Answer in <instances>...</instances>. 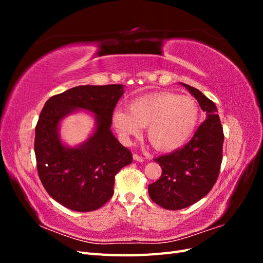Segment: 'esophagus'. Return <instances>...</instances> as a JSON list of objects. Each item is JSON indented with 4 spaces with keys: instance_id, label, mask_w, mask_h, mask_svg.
Here are the masks:
<instances>
[{
    "instance_id": "1",
    "label": "esophagus",
    "mask_w": 263,
    "mask_h": 263,
    "mask_svg": "<svg viewBox=\"0 0 263 263\" xmlns=\"http://www.w3.org/2000/svg\"><path fill=\"white\" fill-rule=\"evenodd\" d=\"M133 158H134V160H136V161H138V162H142V161H144V158H142L141 156H139L138 154H134Z\"/></svg>"
}]
</instances>
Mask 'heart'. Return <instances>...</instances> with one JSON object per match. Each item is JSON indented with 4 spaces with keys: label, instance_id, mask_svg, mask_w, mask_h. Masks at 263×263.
Listing matches in <instances>:
<instances>
[{
    "label": "heart",
    "instance_id": "heart-1",
    "mask_svg": "<svg viewBox=\"0 0 263 263\" xmlns=\"http://www.w3.org/2000/svg\"><path fill=\"white\" fill-rule=\"evenodd\" d=\"M128 110L116 108L112 124L125 141L138 137L147 126V138L157 150H176L193 136L200 122V107L190 97L160 92L129 103Z\"/></svg>",
    "mask_w": 263,
    "mask_h": 263
}]
</instances>
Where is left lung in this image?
<instances>
[{
  "label": "left lung",
  "instance_id": "obj_1",
  "mask_svg": "<svg viewBox=\"0 0 263 263\" xmlns=\"http://www.w3.org/2000/svg\"><path fill=\"white\" fill-rule=\"evenodd\" d=\"M206 112V119L185 146L156 158L161 177L148 185L151 200L165 210H182L200 201L217 181L224 133L215 103L195 87L181 83Z\"/></svg>",
  "mask_w": 263,
  "mask_h": 263
}]
</instances>
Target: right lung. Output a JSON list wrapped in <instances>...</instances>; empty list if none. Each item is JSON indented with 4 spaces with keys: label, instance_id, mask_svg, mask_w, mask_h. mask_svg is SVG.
Returning <instances> with one entry per match:
<instances>
[{
    "label": "right lung",
    "instance_id": "1",
    "mask_svg": "<svg viewBox=\"0 0 263 263\" xmlns=\"http://www.w3.org/2000/svg\"><path fill=\"white\" fill-rule=\"evenodd\" d=\"M124 85H79L45 103L35 129L37 170L53 200L76 212L102 208L114 194L115 176L133 161L130 151L110 130L112 113ZM85 109L95 114L96 129L81 145H63L62 119Z\"/></svg>",
    "mask_w": 263,
    "mask_h": 263
}]
</instances>
